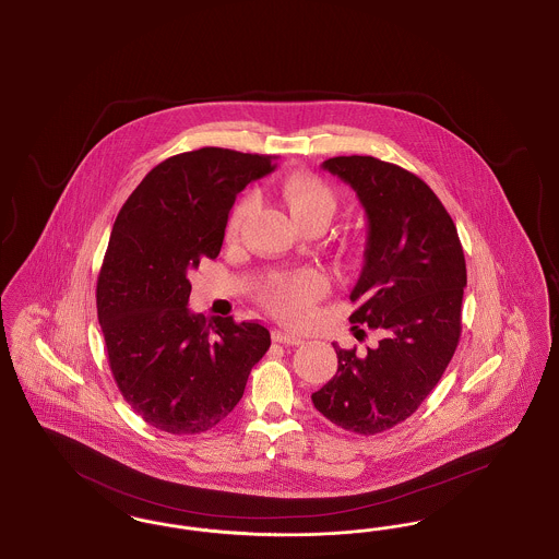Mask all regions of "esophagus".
Here are the masks:
<instances>
[{"mask_svg":"<svg viewBox=\"0 0 559 559\" xmlns=\"http://www.w3.org/2000/svg\"><path fill=\"white\" fill-rule=\"evenodd\" d=\"M272 340L278 342V344H285V346H299V344H304V340H301L299 335L289 333V331H285V329H274Z\"/></svg>","mask_w":559,"mask_h":559,"instance_id":"obj_1","label":"esophagus"}]
</instances>
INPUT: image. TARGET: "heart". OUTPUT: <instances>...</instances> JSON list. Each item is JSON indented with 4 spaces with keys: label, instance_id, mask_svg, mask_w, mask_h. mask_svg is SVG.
Returning a JSON list of instances; mask_svg holds the SVG:
<instances>
[{
    "label": "heart",
    "instance_id": "heart-1",
    "mask_svg": "<svg viewBox=\"0 0 559 559\" xmlns=\"http://www.w3.org/2000/svg\"><path fill=\"white\" fill-rule=\"evenodd\" d=\"M276 192L299 226L308 222L326 224L337 207L333 190L326 187L319 176H312L306 171H295L285 176L283 180H278ZM249 210H251V201L245 199L235 207V212L230 213L228 228H226L230 239L239 235L240 226ZM324 293H326V278L319 272L308 270V272H299V274L274 281L264 293V301L267 308L281 319L299 322L310 314L314 301Z\"/></svg>",
    "mask_w": 559,
    "mask_h": 559
}]
</instances>
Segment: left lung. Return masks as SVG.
I'll return each mask as SVG.
<instances>
[{
  "label": "left lung",
  "instance_id": "8db88e82",
  "mask_svg": "<svg viewBox=\"0 0 559 559\" xmlns=\"http://www.w3.org/2000/svg\"><path fill=\"white\" fill-rule=\"evenodd\" d=\"M322 169L354 188L367 213L349 322L381 340L365 354L333 344L337 372L312 402L331 424L372 436L411 417L447 371L461 337L465 255L451 215L415 174L358 155Z\"/></svg>",
  "mask_w": 559,
  "mask_h": 559
}]
</instances>
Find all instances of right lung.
I'll return each mask as SVG.
<instances>
[{"label":"right lung","mask_w":559,"mask_h":559,"mask_svg":"<svg viewBox=\"0 0 559 559\" xmlns=\"http://www.w3.org/2000/svg\"><path fill=\"white\" fill-rule=\"evenodd\" d=\"M272 157L205 146L153 167L112 224L96 306L123 399L167 433H203L239 404L270 347L258 322L188 310L190 272L215 260L242 188ZM216 335L213 336L212 333Z\"/></svg>","instance_id":"right-lung-1"}]
</instances>
